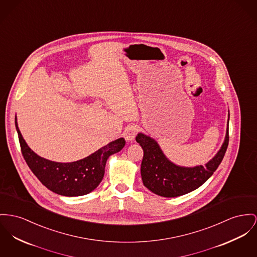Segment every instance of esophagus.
I'll return each mask as SVG.
<instances>
[{
    "instance_id": "esophagus-1",
    "label": "esophagus",
    "mask_w": 257,
    "mask_h": 257,
    "mask_svg": "<svg viewBox=\"0 0 257 257\" xmlns=\"http://www.w3.org/2000/svg\"><path fill=\"white\" fill-rule=\"evenodd\" d=\"M137 132H138V127H137V124H130L125 127V130L123 132V137L126 141L132 142L135 140Z\"/></svg>"
}]
</instances>
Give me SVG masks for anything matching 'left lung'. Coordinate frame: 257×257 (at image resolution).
Masks as SVG:
<instances>
[{"label": "left lung", "instance_id": "8db88e82", "mask_svg": "<svg viewBox=\"0 0 257 257\" xmlns=\"http://www.w3.org/2000/svg\"><path fill=\"white\" fill-rule=\"evenodd\" d=\"M229 118L228 113L226 136L219 151L205 165L192 168L175 165L164 154L154 138L139 133L136 139L144 153L140 169L144 186L166 198L182 196L202 186L222 162L229 143Z\"/></svg>", "mask_w": 257, "mask_h": 257}]
</instances>
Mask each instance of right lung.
Returning <instances> with one entry per match:
<instances>
[{"label": "right lung", "mask_w": 257, "mask_h": 257, "mask_svg": "<svg viewBox=\"0 0 257 257\" xmlns=\"http://www.w3.org/2000/svg\"><path fill=\"white\" fill-rule=\"evenodd\" d=\"M16 127L21 152L30 170L47 188L66 197L84 196L96 188L102 180L108 158L120 152L125 144L120 137L82 160L57 163L40 157L27 145L18 128L17 116Z\"/></svg>", "instance_id": "right-lung-1"}]
</instances>
